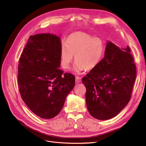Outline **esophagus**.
I'll return each mask as SVG.
<instances>
[{
	"label": "esophagus",
	"instance_id": "esophagus-1",
	"mask_svg": "<svg viewBox=\"0 0 146 146\" xmlns=\"http://www.w3.org/2000/svg\"><path fill=\"white\" fill-rule=\"evenodd\" d=\"M81 82V78L79 76H76V83H79Z\"/></svg>",
	"mask_w": 146,
	"mask_h": 146
}]
</instances>
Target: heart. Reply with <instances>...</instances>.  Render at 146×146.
Here are the masks:
<instances>
[{"label":"heart","instance_id":"b5f03b06","mask_svg":"<svg viewBox=\"0 0 146 146\" xmlns=\"http://www.w3.org/2000/svg\"><path fill=\"white\" fill-rule=\"evenodd\" d=\"M105 51V45L101 38L88 34L77 32L69 35L60 50V61L63 68H69L74 56L76 72L85 69L93 70L100 63Z\"/></svg>","mask_w":146,"mask_h":146}]
</instances>
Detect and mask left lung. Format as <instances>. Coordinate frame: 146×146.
<instances>
[{
	"mask_svg": "<svg viewBox=\"0 0 146 146\" xmlns=\"http://www.w3.org/2000/svg\"><path fill=\"white\" fill-rule=\"evenodd\" d=\"M131 49L119 48L111 42L106 46L104 58L83 78L86 102L92 116L111 119L129 102L136 78V66Z\"/></svg>",
	"mask_w": 146,
	"mask_h": 146,
	"instance_id": "left-lung-1",
	"label": "left lung"
}]
</instances>
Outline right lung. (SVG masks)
Returning <instances> with one entry per match:
<instances>
[{
    "mask_svg": "<svg viewBox=\"0 0 146 146\" xmlns=\"http://www.w3.org/2000/svg\"><path fill=\"white\" fill-rule=\"evenodd\" d=\"M60 38L40 34L30 36L19 60L18 83L21 96L36 115L57 116L75 85V76L59 68Z\"/></svg>",
    "mask_w": 146,
    "mask_h": 146,
    "instance_id": "right-lung-1",
    "label": "right lung"
}]
</instances>
